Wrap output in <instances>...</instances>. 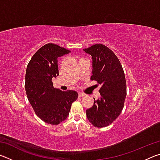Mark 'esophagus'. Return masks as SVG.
Here are the masks:
<instances>
[{"label":"esophagus","mask_w":160,"mask_h":160,"mask_svg":"<svg viewBox=\"0 0 160 160\" xmlns=\"http://www.w3.org/2000/svg\"><path fill=\"white\" fill-rule=\"evenodd\" d=\"M78 96H79V97H85V94H84V93L79 92V93H78Z\"/></svg>","instance_id":"obj_1"}]
</instances>
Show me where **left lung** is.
Here are the masks:
<instances>
[{
  "mask_svg": "<svg viewBox=\"0 0 160 160\" xmlns=\"http://www.w3.org/2000/svg\"><path fill=\"white\" fill-rule=\"evenodd\" d=\"M92 58V80L101 85V97L86 110L87 118L97 128L110 125L120 115L126 96V82L122 66L117 56L104 44L84 48Z\"/></svg>",
  "mask_w": 160,
  "mask_h": 160,
  "instance_id": "left-lung-1",
  "label": "left lung"
}]
</instances>
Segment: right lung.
<instances>
[{
  "label": "right lung",
  "instance_id": "add662e5",
  "mask_svg": "<svg viewBox=\"0 0 160 160\" xmlns=\"http://www.w3.org/2000/svg\"><path fill=\"white\" fill-rule=\"evenodd\" d=\"M70 51L52 43L43 46L29 61L25 74V91L36 114L43 121L58 125L66 120L78 94L54 88L51 79L58 75V58Z\"/></svg>",
  "mask_w": 160,
  "mask_h": 160
}]
</instances>
